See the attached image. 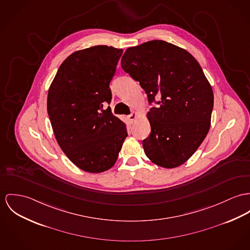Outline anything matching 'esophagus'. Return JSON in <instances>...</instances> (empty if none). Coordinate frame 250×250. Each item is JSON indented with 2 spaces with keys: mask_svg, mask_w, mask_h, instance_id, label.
I'll return each mask as SVG.
<instances>
[{
  "mask_svg": "<svg viewBox=\"0 0 250 250\" xmlns=\"http://www.w3.org/2000/svg\"><path fill=\"white\" fill-rule=\"evenodd\" d=\"M137 117H138V113L137 112H132L130 115L127 116V119H128V121H129V123H134L135 120L137 119Z\"/></svg>",
  "mask_w": 250,
  "mask_h": 250,
  "instance_id": "esophagus-1",
  "label": "esophagus"
}]
</instances>
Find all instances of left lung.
Masks as SVG:
<instances>
[{"instance_id": "obj_1", "label": "left lung", "mask_w": 250, "mask_h": 250, "mask_svg": "<svg viewBox=\"0 0 250 250\" xmlns=\"http://www.w3.org/2000/svg\"><path fill=\"white\" fill-rule=\"evenodd\" d=\"M121 65L140 83L149 104H158L147 113L151 132L143 141L145 153L166 168L183 165L210 127L214 96L201 65L187 50L162 40L127 48Z\"/></svg>"}]
</instances>
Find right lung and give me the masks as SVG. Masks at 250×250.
<instances>
[{
  "mask_svg": "<svg viewBox=\"0 0 250 250\" xmlns=\"http://www.w3.org/2000/svg\"><path fill=\"white\" fill-rule=\"evenodd\" d=\"M123 50L96 45L66 58L47 95V113L58 144L79 168L91 173L111 168L125 139V125L112 114L109 83Z\"/></svg>",
  "mask_w": 250,
  "mask_h": 250,
  "instance_id": "1",
  "label": "right lung"
}]
</instances>
